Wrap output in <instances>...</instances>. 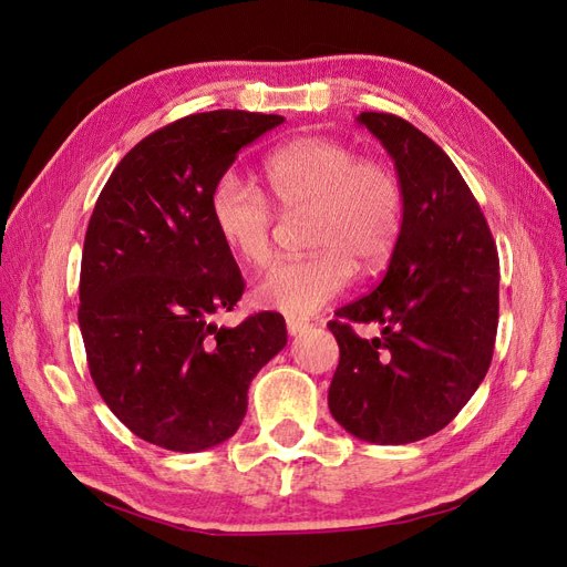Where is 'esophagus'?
<instances>
[{
	"mask_svg": "<svg viewBox=\"0 0 567 567\" xmlns=\"http://www.w3.org/2000/svg\"><path fill=\"white\" fill-rule=\"evenodd\" d=\"M286 329H288V336H300V333H305L307 329H310V323L300 321V319H293V317H288V319H286Z\"/></svg>",
	"mask_w": 567,
	"mask_h": 567,
	"instance_id": "34e87169",
	"label": "esophagus"
}]
</instances>
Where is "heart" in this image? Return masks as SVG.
Returning <instances> with one entry per match:
<instances>
[{"instance_id":"heart-1","label":"heart","mask_w":567,"mask_h":567,"mask_svg":"<svg viewBox=\"0 0 567 567\" xmlns=\"http://www.w3.org/2000/svg\"><path fill=\"white\" fill-rule=\"evenodd\" d=\"M262 177L281 210L312 208L307 257L274 262L252 286L255 305L310 317L336 300L359 271H379L402 231L404 192L383 163L331 136H300L265 158ZM219 241L246 265H262L271 248L274 210L252 184L221 175L210 192Z\"/></svg>"}]
</instances>
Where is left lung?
I'll return each instance as SVG.
<instances>
[{
  "instance_id": "8db88e82",
  "label": "left lung",
  "mask_w": 567,
  "mask_h": 567,
  "mask_svg": "<svg viewBox=\"0 0 567 567\" xmlns=\"http://www.w3.org/2000/svg\"><path fill=\"white\" fill-rule=\"evenodd\" d=\"M357 123L394 161L404 219L383 281L329 321L340 348L329 409L359 440L406 444L442 431L485 379L499 257L468 184L431 136L392 113ZM352 320L381 322L382 338L359 339Z\"/></svg>"
}]
</instances>
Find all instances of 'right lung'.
Returning <instances> with one entry per match:
<instances>
[{
	"mask_svg": "<svg viewBox=\"0 0 567 567\" xmlns=\"http://www.w3.org/2000/svg\"><path fill=\"white\" fill-rule=\"evenodd\" d=\"M281 115L210 111L148 134L117 163L84 236L78 321L94 385L151 444L203 452L229 440L248 388L286 348L277 312L234 329L244 279L210 219V192L238 151Z\"/></svg>",
	"mask_w": 567,
	"mask_h": 567,
	"instance_id": "right-lung-1",
	"label": "right lung"
}]
</instances>
